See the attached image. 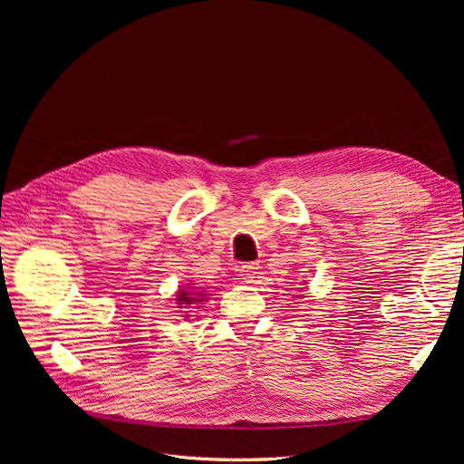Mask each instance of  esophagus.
I'll list each match as a JSON object with an SVG mask.
<instances>
[{"label":"esophagus","mask_w":464,"mask_h":464,"mask_svg":"<svg viewBox=\"0 0 464 464\" xmlns=\"http://www.w3.org/2000/svg\"><path fill=\"white\" fill-rule=\"evenodd\" d=\"M240 275L246 283H254L259 275V263H244L240 266Z\"/></svg>","instance_id":"1"}]
</instances>
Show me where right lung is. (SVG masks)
I'll list each match as a JSON object with an SVG mask.
<instances>
[{
	"mask_svg": "<svg viewBox=\"0 0 464 464\" xmlns=\"http://www.w3.org/2000/svg\"><path fill=\"white\" fill-rule=\"evenodd\" d=\"M193 302H203L201 300V296L198 298V296H191V294L189 292H186V290H179L178 292V304H193Z\"/></svg>",
	"mask_w": 464,
	"mask_h": 464,
	"instance_id": "right-lung-1",
	"label": "right lung"
}]
</instances>
